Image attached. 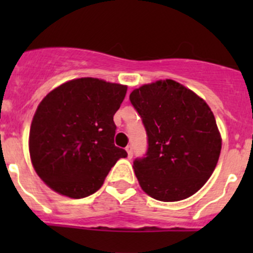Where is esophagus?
Segmentation results:
<instances>
[{
  "label": "esophagus",
  "instance_id": "esophagus-1",
  "mask_svg": "<svg viewBox=\"0 0 253 253\" xmlns=\"http://www.w3.org/2000/svg\"><path fill=\"white\" fill-rule=\"evenodd\" d=\"M126 150H127V154H128V158L133 157V148H132V145H127Z\"/></svg>",
  "mask_w": 253,
  "mask_h": 253
}]
</instances>
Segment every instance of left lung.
Wrapping results in <instances>:
<instances>
[{
    "label": "left lung",
    "instance_id": "8db88e82",
    "mask_svg": "<svg viewBox=\"0 0 253 253\" xmlns=\"http://www.w3.org/2000/svg\"><path fill=\"white\" fill-rule=\"evenodd\" d=\"M129 100L148 137L145 157L133 162L142 190L163 202L195 195L213 174L221 150L211 108L172 79L144 84Z\"/></svg>",
    "mask_w": 253,
    "mask_h": 253
}]
</instances>
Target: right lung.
Segmentation results:
<instances>
[{
    "mask_svg": "<svg viewBox=\"0 0 253 253\" xmlns=\"http://www.w3.org/2000/svg\"><path fill=\"white\" fill-rule=\"evenodd\" d=\"M126 91V85L86 77L66 82L42 99L30 126L29 153L48 187L71 198L88 197L127 157L114 144V115Z\"/></svg>",
    "mask_w": 253,
    "mask_h": 253,
    "instance_id": "add662e5",
    "label": "right lung"
}]
</instances>
